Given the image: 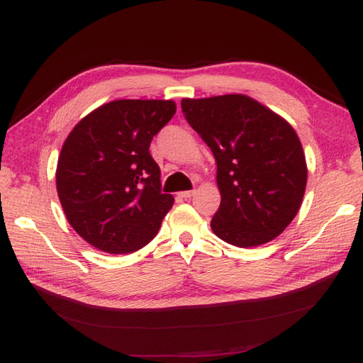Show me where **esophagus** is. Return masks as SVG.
<instances>
[{
	"label": "esophagus",
	"mask_w": 363,
	"mask_h": 363,
	"mask_svg": "<svg viewBox=\"0 0 363 363\" xmlns=\"http://www.w3.org/2000/svg\"><path fill=\"white\" fill-rule=\"evenodd\" d=\"M194 194H195L194 190H187V191H181V196L187 199V198H191V196H194Z\"/></svg>",
	"instance_id": "34e87169"
}]
</instances>
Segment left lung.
<instances>
[{
	"label": "left lung",
	"mask_w": 363,
	"mask_h": 363,
	"mask_svg": "<svg viewBox=\"0 0 363 363\" xmlns=\"http://www.w3.org/2000/svg\"><path fill=\"white\" fill-rule=\"evenodd\" d=\"M182 113L217 160L213 234L238 248L273 240L303 203L307 167L287 121L245 95L182 99Z\"/></svg>",
	"instance_id": "obj_1"
}]
</instances>
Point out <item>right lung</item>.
I'll list each match as a JSON object with an SVG mask.
<instances>
[{
    "label": "right lung",
    "instance_id": "right-lung-1",
    "mask_svg": "<svg viewBox=\"0 0 363 363\" xmlns=\"http://www.w3.org/2000/svg\"><path fill=\"white\" fill-rule=\"evenodd\" d=\"M174 112L173 101L118 99L89 113L67 137L57 195L68 223L91 246L126 254L156 237L174 198L162 194L150 145Z\"/></svg>",
    "mask_w": 363,
    "mask_h": 363
}]
</instances>
